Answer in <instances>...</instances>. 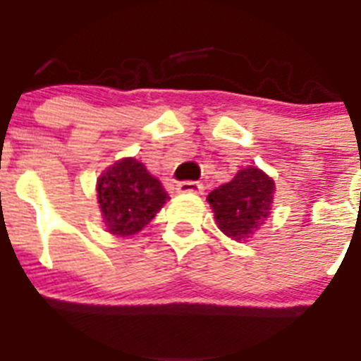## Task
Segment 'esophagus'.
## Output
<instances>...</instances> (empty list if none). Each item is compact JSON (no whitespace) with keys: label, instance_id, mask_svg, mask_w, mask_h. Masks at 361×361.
<instances>
[{"label":"esophagus","instance_id":"1","mask_svg":"<svg viewBox=\"0 0 361 361\" xmlns=\"http://www.w3.org/2000/svg\"><path fill=\"white\" fill-rule=\"evenodd\" d=\"M204 190V186L195 180H184V183L177 184L178 193H200Z\"/></svg>","mask_w":361,"mask_h":361}]
</instances>
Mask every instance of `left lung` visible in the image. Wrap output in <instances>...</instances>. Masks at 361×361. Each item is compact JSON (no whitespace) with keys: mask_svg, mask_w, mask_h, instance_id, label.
I'll use <instances>...</instances> for the list:
<instances>
[{"mask_svg":"<svg viewBox=\"0 0 361 361\" xmlns=\"http://www.w3.org/2000/svg\"><path fill=\"white\" fill-rule=\"evenodd\" d=\"M275 183L255 166L240 170L231 183L208 195L220 231L233 240L250 238L271 213Z\"/></svg>","mask_w":361,"mask_h":361,"instance_id":"obj_1","label":"left lung"}]
</instances>
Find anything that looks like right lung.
Instances as JSON below:
<instances>
[{
	"label": "right lung",
	"instance_id": "obj_1",
	"mask_svg": "<svg viewBox=\"0 0 361 361\" xmlns=\"http://www.w3.org/2000/svg\"><path fill=\"white\" fill-rule=\"evenodd\" d=\"M168 199L161 180L133 157L117 161L97 180V202L104 224L117 237L141 231Z\"/></svg>",
	"mask_w": 361,
	"mask_h": 361
}]
</instances>
